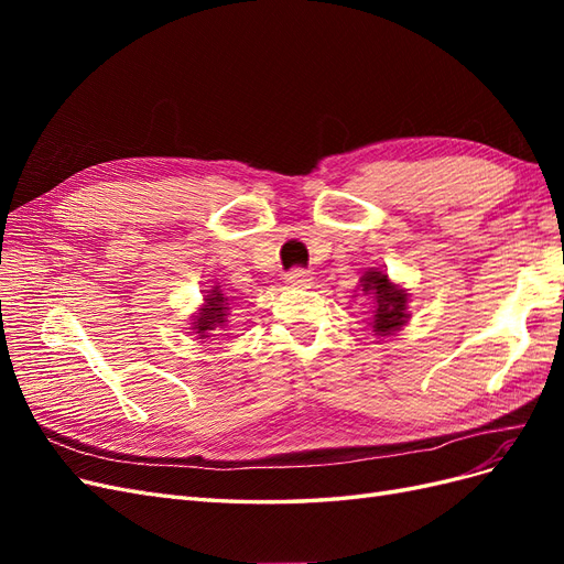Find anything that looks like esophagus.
Masks as SVG:
<instances>
[{
  "instance_id": "34e87169",
  "label": "esophagus",
  "mask_w": 564,
  "mask_h": 564,
  "mask_svg": "<svg viewBox=\"0 0 564 564\" xmlns=\"http://www.w3.org/2000/svg\"><path fill=\"white\" fill-rule=\"evenodd\" d=\"M286 282L292 284V286H308L313 282V278H311V272L305 270V268H292V270L286 272Z\"/></svg>"
}]
</instances>
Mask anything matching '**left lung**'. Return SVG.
Segmentation results:
<instances>
[{"label":"left lung","mask_w":564,"mask_h":564,"mask_svg":"<svg viewBox=\"0 0 564 564\" xmlns=\"http://www.w3.org/2000/svg\"><path fill=\"white\" fill-rule=\"evenodd\" d=\"M360 282L365 286L362 292L373 299V332L381 336L398 332L406 322V294L379 270H369Z\"/></svg>","instance_id":"1"}]
</instances>
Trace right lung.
I'll return each mask as SVG.
<instances>
[{"label": "right lung", "mask_w": 564, "mask_h": 564, "mask_svg": "<svg viewBox=\"0 0 564 564\" xmlns=\"http://www.w3.org/2000/svg\"><path fill=\"white\" fill-rule=\"evenodd\" d=\"M228 299L218 292V289H214V292L209 294V299H207V305H204L202 308V313H199V317L193 322L195 327L193 329H197L195 334H199V338H207L209 336V332H214L216 327L218 329H224L226 327V303Z\"/></svg>", "instance_id": "obj_1"}]
</instances>
